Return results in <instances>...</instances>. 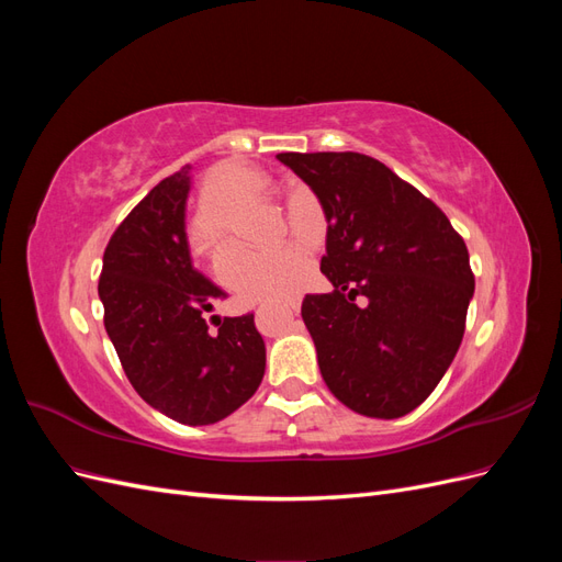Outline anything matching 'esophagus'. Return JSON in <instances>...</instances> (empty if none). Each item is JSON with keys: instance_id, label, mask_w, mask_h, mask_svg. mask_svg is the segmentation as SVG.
I'll use <instances>...</instances> for the list:
<instances>
[{"instance_id": "esophagus-1", "label": "esophagus", "mask_w": 562, "mask_h": 562, "mask_svg": "<svg viewBox=\"0 0 562 562\" xmlns=\"http://www.w3.org/2000/svg\"><path fill=\"white\" fill-rule=\"evenodd\" d=\"M297 307H300V304H297V302H291V304H285V307H283V314H285L288 318H293V314H297Z\"/></svg>"}]
</instances>
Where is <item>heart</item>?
<instances>
[{
	"mask_svg": "<svg viewBox=\"0 0 562 562\" xmlns=\"http://www.w3.org/2000/svg\"><path fill=\"white\" fill-rule=\"evenodd\" d=\"M269 192L271 180L260 168L241 159L217 164L201 187L199 211L203 220H196L190 232L194 255L215 258L217 248L232 234V227L239 225L260 201L269 196ZM281 236L316 246L307 229L291 217L285 220ZM307 255L300 244L274 252L234 248L220 267V279L248 302H281L297 291L307 279Z\"/></svg>",
	"mask_w": 562,
	"mask_h": 562,
	"instance_id": "heart-1",
	"label": "heart"
}]
</instances>
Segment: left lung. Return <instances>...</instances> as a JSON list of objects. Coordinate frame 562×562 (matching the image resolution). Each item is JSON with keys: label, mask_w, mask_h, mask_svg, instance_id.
<instances>
[{"label": "left lung", "mask_w": 562, "mask_h": 562, "mask_svg": "<svg viewBox=\"0 0 562 562\" xmlns=\"http://www.w3.org/2000/svg\"><path fill=\"white\" fill-rule=\"evenodd\" d=\"M277 157L328 220L321 271L333 293L302 300L323 382L353 413L403 417L429 398L462 345L475 283L467 244L431 199L378 159Z\"/></svg>", "instance_id": "obj_1"}]
</instances>
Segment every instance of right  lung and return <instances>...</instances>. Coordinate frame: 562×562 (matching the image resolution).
Returning <instances> with one entry per match:
<instances>
[{"label": "right lung", "mask_w": 562, "mask_h": 562, "mask_svg": "<svg viewBox=\"0 0 562 562\" xmlns=\"http://www.w3.org/2000/svg\"><path fill=\"white\" fill-rule=\"evenodd\" d=\"M187 168L151 187L114 229L98 295L105 330L140 398L166 417L201 427L225 419L258 391L265 342L252 314L211 316L225 293L192 267Z\"/></svg>", "instance_id": "1"}]
</instances>
